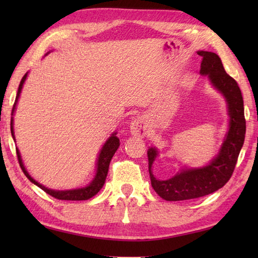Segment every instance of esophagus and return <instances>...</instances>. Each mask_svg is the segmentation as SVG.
I'll use <instances>...</instances> for the list:
<instances>
[{"label":"esophagus","instance_id":"esophagus-1","mask_svg":"<svg viewBox=\"0 0 258 258\" xmlns=\"http://www.w3.org/2000/svg\"><path fill=\"white\" fill-rule=\"evenodd\" d=\"M131 134L139 138H144L149 132V123L144 116H136L130 125Z\"/></svg>","mask_w":258,"mask_h":258}]
</instances>
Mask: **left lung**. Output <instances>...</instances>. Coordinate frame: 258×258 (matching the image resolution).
<instances>
[{
	"mask_svg": "<svg viewBox=\"0 0 258 258\" xmlns=\"http://www.w3.org/2000/svg\"><path fill=\"white\" fill-rule=\"evenodd\" d=\"M197 54L203 57L200 74L207 76L214 89L225 98L228 128L220 151L210 163L202 167L184 166L165 180L157 179L153 174L152 166L158 156V150L154 146L150 147L147 156L151 183L156 193L165 201L199 199L222 188L232 176L245 140L244 102L236 81L225 72L216 53L199 51Z\"/></svg>",
	"mask_w": 258,
	"mask_h": 258,
	"instance_id": "obj_1",
	"label": "left lung"
}]
</instances>
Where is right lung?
I'll list each match as a JSON object with an SVG mask.
<instances>
[{"label":"right lung","instance_id":"right-lung-1","mask_svg":"<svg viewBox=\"0 0 258 258\" xmlns=\"http://www.w3.org/2000/svg\"><path fill=\"white\" fill-rule=\"evenodd\" d=\"M27 74H29V72H27L23 76V79H22L21 83L19 85L18 94H16L15 103H14L13 108H12V117H11V133H12V138L14 141H15V135H14V126H13V124H14L13 115L15 113L16 104H18V102H19L20 94L22 92V89H23V85H24V82L27 78ZM118 146H119V140L116 136V132H113L111 134V136H109V138L106 140L105 143H104V145L102 146L100 153H98V156L96 160V171H95L94 178L91 180V183L84 186V187H79V188H73V189H63V190L48 188V187H45L44 185H42L38 182H36V180L29 174V172L26 171L23 161H22L21 153H20L19 149H16V154H18L20 166L22 168V171H23V173L25 174V176L29 178L33 184L38 186V187L44 190L45 193H47L48 195H51L53 197H55V199L62 200V201H86V200L91 199V197H93L94 195H96L98 191H100V189L103 187V185H104V183H105V179L107 176L109 163H111L112 157L115 154V152L117 151Z\"/></svg>","mask_w":258,"mask_h":258}]
</instances>
